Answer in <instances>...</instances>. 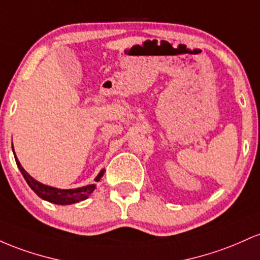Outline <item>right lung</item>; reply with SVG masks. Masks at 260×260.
I'll use <instances>...</instances> for the list:
<instances>
[{
	"mask_svg": "<svg viewBox=\"0 0 260 260\" xmlns=\"http://www.w3.org/2000/svg\"><path fill=\"white\" fill-rule=\"evenodd\" d=\"M12 150L14 153V158H16L17 166H18L20 173H22L23 177H24L25 182H27L28 185L30 186L31 190H33L38 197L42 198L43 200H46L52 204H57V205H71V204H76V203H80V201L82 200H86L95 189V184L80 186V188H75V189H59V188H54V186H50V185L43 184V183L38 182L37 179H34V178L31 177L30 174H28L27 171L22 167V165H20L18 158H17L16 152H14L13 144H12ZM103 174H104V171L102 169V171L98 173V176L94 178V182H99L101 178L103 177Z\"/></svg>",
	"mask_w": 260,
	"mask_h": 260,
	"instance_id": "1",
	"label": "right lung"
}]
</instances>
